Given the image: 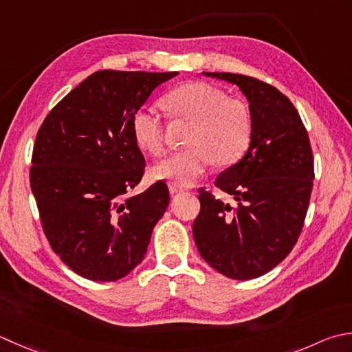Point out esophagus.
<instances>
[{
  "label": "esophagus",
  "mask_w": 352,
  "mask_h": 352,
  "mask_svg": "<svg viewBox=\"0 0 352 352\" xmlns=\"http://www.w3.org/2000/svg\"><path fill=\"white\" fill-rule=\"evenodd\" d=\"M169 192L172 195H175V194H178V192H182V188H180V186L174 184V183H170L169 184Z\"/></svg>",
  "instance_id": "esophagus-1"
}]
</instances>
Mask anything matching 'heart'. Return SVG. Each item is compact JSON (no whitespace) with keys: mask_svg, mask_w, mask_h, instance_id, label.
Returning a JSON list of instances; mask_svg holds the SVG:
<instances>
[{"mask_svg":"<svg viewBox=\"0 0 352 352\" xmlns=\"http://www.w3.org/2000/svg\"><path fill=\"white\" fill-rule=\"evenodd\" d=\"M163 107L178 120L192 122L188 149L158 162L153 174L160 180L192 184L210 164L230 166L245 154L252 139V117L244 102L227 98L221 89L206 82H188L164 96ZM135 143L146 153L164 151V123L151 109H139L131 122Z\"/></svg>","mask_w":352,"mask_h":352,"instance_id":"heart-1","label":"heart"}]
</instances>
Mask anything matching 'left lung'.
<instances>
[{
    "instance_id": "1",
    "label": "left lung",
    "mask_w": 352,
    "mask_h": 352,
    "mask_svg": "<svg viewBox=\"0 0 352 352\" xmlns=\"http://www.w3.org/2000/svg\"><path fill=\"white\" fill-rule=\"evenodd\" d=\"M204 74L243 91L250 103L252 140L245 155L215 180L236 204L201 188L192 232L212 268L232 279H254L298 243L313 190L311 144L298 109L278 88L244 74Z\"/></svg>"
}]
</instances>
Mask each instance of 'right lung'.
Here are the masks:
<instances>
[{"instance_id":"1","label":"right lung","mask_w":352,"mask_h":352,"mask_svg":"<svg viewBox=\"0 0 352 352\" xmlns=\"http://www.w3.org/2000/svg\"><path fill=\"white\" fill-rule=\"evenodd\" d=\"M177 74L96 72L38 131L30 188L41 224L53 252L82 278L119 280L144 258L169 190L157 182L126 197L146 166L131 122L154 88Z\"/></svg>"}]
</instances>
